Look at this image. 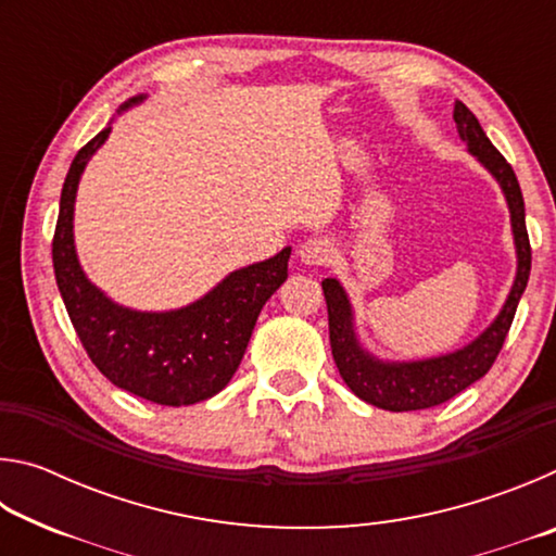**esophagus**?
I'll use <instances>...</instances> for the list:
<instances>
[{
    "label": "esophagus",
    "mask_w": 556,
    "mask_h": 556,
    "mask_svg": "<svg viewBox=\"0 0 556 556\" xmlns=\"http://www.w3.org/2000/svg\"><path fill=\"white\" fill-rule=\"evenodd\" d=\"M336 250L333 244L326 238H308L299 244V260L308 267H318V265H328L333 260Z\"/></svg>",
    "instance_id": "obj_1"
}]
</instances>
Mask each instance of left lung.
<instances>
[{
	"label": "left lung",
	"mask_w": 556,
	"mask_h": 556,
	"mask_svg": "<svg viewBox=\"0 0 556 556\" xmlns=\"http://www.w3.org/2000/svg\"><path fill=\"white\" fill-rule=\"evenodd\" d=\"M454 122L458 137L466 142L468 154L478 159L491 174L505 195L510 211V228L515 240L517 269L505 304L481 336L458 351H451L421 361H380L361 343L355 331V312L343 285L333 277L321 281L328 306V333H331V353L343 382L363 402L388 412H414L437 407V404L456 397L470 384L478 382L491 370L497 353L510 331V324L520 304V296L530 279L532 250L525 228V201L513 166L485 137L481 122L476 119L464 102L454 105Z\"/></svg>",
	"instance_id": "8db88e82"
}]
</instances>
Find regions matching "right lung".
<instances>
[{"label":"right lung","instance_id":"1","mask_svg":"<svg viewBox=\"0 0 556 556\" xmlns=\"http://www.w3.org/2000/svg\"><path fill=\"white\" fill-rule=\"evenodd\" d=\"M142 100L131 98L117 115ZM110 131L108 125L92 137L65 176L53 235L55 285L83 348L112 384L166 407L203 402L238 370L262 306L285 285L291 248L230 271L208 294L172 312H137L112 301L83 271L73 235L80 176Z\"/></svg>","mask_w":556,"mask_h":556}]
</instances>
